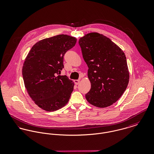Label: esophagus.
<instances>
[{"label": "esophagus", "instance_id": "obj_1", "mask_svg": "<svg viewBox=\"0 0 154 154\" xmlns=\"http://www.w3.org/2000/svg\"><path fill=\"white\" fill-rule=\"evenodd\" d=\"M80 82V80H74V83L76 84V85H78L79 84V83Z\"/></svg>", "mask_w": 154, "mask_h": 154}]
</instances>
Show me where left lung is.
Here are the masks:
<instances>
[{
  "label": "left lung",
  "instance_id": "left-lung-1",
  "mask_svg": "<svg viewBox=\"0 0 154 154\" xmlns=\"http://www.w3.org/2000/svg\"><path fill=\"white\" fill-rule=\"evenodd\" d=\"M79 43L88 67L87 75L91 83L86 100L99 108L112 105L123 94L129 83L124 53L109 38L98 33L85 35Z\"/></svg>",
  "mask_w": 154,
  "mask_h": 154
}]
</instances>
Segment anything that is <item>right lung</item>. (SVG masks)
I'll return each mask as SVG.
<instances>
[{"label":"right lung","mask_w":154,"mask_h":154,"mask_svg":"<svg viewBox=\"0 0 154 154\" xmlns=\"http://www.w3.org/2000/svg\"><path fill=\"white\" fill-rule=\"evenodd\" d=\"M77 38L59 35L37 42L24 61L22 75L27 91L35 104L47 111L65 106L74 84L66 75H60L63 57L73 48Z\"/></svg>","instance_id":"obj_1"}]
</instances>
